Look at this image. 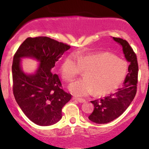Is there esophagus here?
Returning a JSON list of instances; mask_svg holds the SVG:
<instances>
[{
  "instance_id": "1",
  "label": "esophagus",
  "mask_w": 149,
  "mask_h": 149,
  "mask_svg": "<svg viewBox=\"0 0 149 149\" xmlns=\"http://www.w3.org/2000/svg\"><path fill=\"white\" fill-rule=\"evenodd\" d=\"M73 100H76V101H77V102H80V103H83V102H85V100H84V99L78 98V97H73Z\"/></svg>"
}]
</instances>
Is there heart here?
<instances>
[{
  "mask_svg": "<svg viewBox=\"0 0 149 149\" xmlns=\"http://www.w3.org/2000/svg\"><path fill=\"white\" fill-rule=\"evenodd\" d=\"M127 62L107 52L86 55L70 54L61 65V77L71 82L82 71L85 78L71 83L69 91L78 97H86L95 92L97 95L111 93L122 84L127 73Z\"/></svg>",
  "mask_w": 149,
  "mask_h": 149,
  "instance_id": "obj_1",
  "label": "heart"
}]
</instances>
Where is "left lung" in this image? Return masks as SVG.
I'll return each mask as SVG.
<instances>
[{"mask_svg":"<svg viewBox=\"0 0 149 149\" xmlns=\"http://www.w3.org/2000/svg\"><path fill=\"white\" fill-rule=\"evenodd\" d=\"M113 38L122 45L125 57L130 62L128 73L123 87L118 89L115 93L91 102L95 108L88 118L97 124L108 123L122 115L130 105L136 93L139 68L136 54L127 40L120 38Z\"/></svg>","mask_w":149,"mask_h":149,"instance_id":"left-lung-1","label":"left lung"}]
</instances>
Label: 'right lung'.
I'll list each match as a JSON object with an SVG mask.
<instances>
[{
    "instance_id": "right-lung-1",
    "label": "right lung",
    "mask_w": 149,
    "mask_h": 149,
    "mask_svg": "<svg viewBox=\"0 0 149 149\" xmlns=\"http://www.w3.org/2000/svg\"><path fill=\"white\" fill-rule=\"evenodd\" d=\"M71 46L45 36L27 38L13 57V94L22 111L35 124L51 125L61 118V109L71 99L62 90L57 74L52 70L55 62ZM36 58L40 62L33 74H26L21 68V59Z\"/></svg>"
}]
</instances>
